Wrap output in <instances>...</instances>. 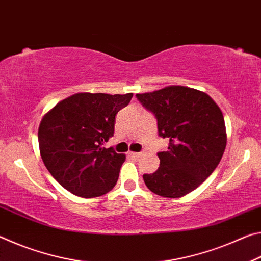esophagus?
<instances>
[{"label": "esophagus", "mask_w": 261, "mask_h": 261, "mask_svg": "<svg viewBox=\"0 0 261 261\" xmlns=\"http://www.w3.org/2000/svg\"><path fill=\"white\" fill-rule=\"evenodd\" d=\"M129 154V156H131V158H139L140 155H141V153H137V152H129L127 153Z\"/></svg>", "instance_id": "obj_1"}]
</instances>
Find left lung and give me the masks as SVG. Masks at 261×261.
<instances>
[{
  "label": "left lung",
  "mask_w": 261,
  "mask_h": 261,
  "mask_svg": "<svg viewBox=\"0 0 261 261\" xmlns=\"http://www.w3.org/2000/svg\"><path fill=\"white\" fill-rule=\"evenodd\" d=\"M156 118L158 134L169 140L159 152L160 167L143 175L146 187L158 196L179 198L193 191L221 161L227 144L222 112L204 92L169 86L136 94Z\"/></svg>",
  "instance_id": "obj_1"
}]
</instances>
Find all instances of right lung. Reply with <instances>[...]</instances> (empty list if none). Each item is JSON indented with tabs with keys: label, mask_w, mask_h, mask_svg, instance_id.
<instances>
[{
	"label": "right lung",
	"mask_w": 261,
	"mask_h": 261,
	"mask_svg": "<svg viewBox=\"0 0 261 261\" xmlns=\"http://www.w3.org/2000/svg\"><path fill=\"white\" fill-rule=\"evenodd\" d=\"M132 95L78 93L43 116L38 131L42 161L68 191L94 198L115 187L125 155L102 145L114 136L115 116Z\"/></svg>",
	"instance_id": "right-lung-1"
}]
</instances>
